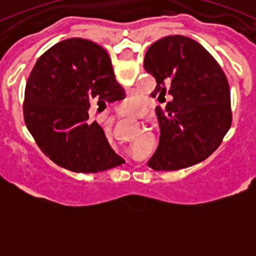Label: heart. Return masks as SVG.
<instances>
[{"mask_svg":"<svg viewBox=\"0 0 256 256\" xmlns=\"http://www.w3.org/2000/svg\"><path fill=\"white\" fill-rule=\"evenodd\" d=\"M126 102H128V108H130V110H138V108H142L141 101H137V100H133V98H130V100L126 101Z\"/></svg>","mask_w":256,"mask_h":256,"instance_id":"b5f03b06","label":"heart"}]
</instances>
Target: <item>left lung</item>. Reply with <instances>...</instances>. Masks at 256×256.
<instances>
[{"mask_svg":"<svg viewBox=\"0 0 256 256\" xmlns=\"http://www.w3.org/2000/svg\"><path fill=\"white\" fill-rule=\"evenodd\" d=\"M144 68L156 79L151 96H170L156 108L162 134L148 166L178 170L206 159L232 123L230 84L216 58L191 38L168 36L148 47Z\"/></svg>","mask_w":256,"mask_h":256,"instance_id":"obj_1","label":"left lung"}]
</instances>
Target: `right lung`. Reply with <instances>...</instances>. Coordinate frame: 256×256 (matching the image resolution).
I'll return each instance as SVG.
<instances>
[{"label": "right lung", "instance_id": "1", "mask_svg": "<svg viewBox=\"0 0 256 256\" xmlns=\"http://www.w3.org/2000/svg\"><path fill=\"white\" fill-rule=\"evenodd\" d=\"M124 97L108 52L91 40L69 38L36 62L26 87L24 120L38 148L58 166L98 173L124 160L98 123L90 120L88 108L94 100L105 104Z\"/></svg>", "mask_w": 256, "mask_h": 256}]
</instances>
